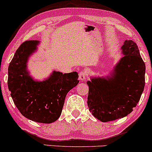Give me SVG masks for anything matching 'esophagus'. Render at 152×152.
<instances>
[{"mask_svg": "<svg viewBox=\"0 0 152 152\" xmlns=\"http://www.w3.org/2000/svg\"><path fill=\"white\" fill-rule=\"evenodd\" d=\"M87 77H88V74H87V72L85 71L81 70L79 72V78L80 80L82 81L85 80L87 78Z\"/></svg>", "mask_w": 152, "mask_h": 152, "instance_id": "esophagus-1", "label": "esophagus"}]
</instances>
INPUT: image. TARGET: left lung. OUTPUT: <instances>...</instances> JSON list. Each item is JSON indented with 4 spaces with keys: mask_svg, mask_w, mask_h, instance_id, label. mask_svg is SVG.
<instances>
[{
    "mask_svg": "<svg viewBox=\"0 0 152 152\" xmlns=\"http://www.w3.org/2000/svg\"><path fill=\"white\" fill-rule=\"evenodd\" d=\"M121 49L124 56L112 77L93 78L87 83L89 110L102 122L121 118L131 113L144 89L146 66L137 44L126 40Z\"/></svg>",
    "mask_w": 152,
    "mask_h": 152,
    "instance_id": "left-lung-1",
    "label": "left lung"
}]
</instances>
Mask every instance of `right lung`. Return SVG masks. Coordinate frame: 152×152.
<instances>
[{
    "label": "right lung",
    "mask_w": 152,
    "mask_h": 152,
    "mask_svg": "<svg viewBox=\"0 0 152 152\" xmlns=\"http://www.w3.org/2000/svg\"><path fill=\"white\" fill-rule=\"evenodd\" d=\"M37 44V41H25L17 49L8 67V87L13 103L23 116L51 124L60 116L68 92L79 83L78 74L54 72L46 81H34L26 67L28 57Z\"/></svg>",
    "instance_id": "right-lung-1"
}]
</instances>
